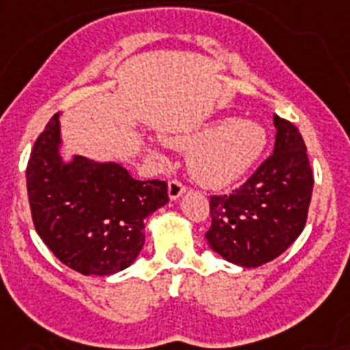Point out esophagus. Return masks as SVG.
<instances>
[{"label": "esophagus", "mask_w": 350, "mask_h": 350, "mask_svg": "<svg viewBox=\"0 0 350 350\" xmlns=\"http://www.w3.org/2000/svg\"><path fill=\"white\" fill-rule=\"evenodd\" d=\"M186 193V186L178 180H170L168 182V195L170 200H177L182 195Z\"/></svg>", "instance_id": "obj_1"}]
</instances>
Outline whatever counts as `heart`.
Instances as JSON below:
<instances>
[{
    "mask_svg": "<svg viewBox=\"0 0 350 350\" xmlns=\"http://www.w3.org/2000/svg\"><path fill=\"white\" fill-rule=\"evenodd\" d=\"M173 148L189 152V172L196 182L224 189L247 175L267 146V130L252 120H220L186 134L166 137Z\"/></svg>",
    "mask_w": 350,
    "mask_h": 350,
    "instance_id": "obj_1",
    "label": "heart"
}]
</instances>
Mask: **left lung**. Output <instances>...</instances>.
<instances>
[{
    "label": "left lung",
    "mask_w": 350,
    "mask_h": 350,
    "mask_svg": "<svg viewBox=\"0 0 350 350\" xmlns=\"http://www.w3.org/2000/svg\"><path fill=\"white\" fill-rule=\"evenodd\" d=\"M273 154L230 195L211 196L207 243L243 268L279 258L308 220L313 172L297 126L275 114Z\"/></svg>",
    "instance_id": "1"
}]
</instances>
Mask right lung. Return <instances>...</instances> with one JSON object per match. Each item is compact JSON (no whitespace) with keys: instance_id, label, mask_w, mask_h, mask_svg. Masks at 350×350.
I'll return each mask as SVG.
<instances>
[{"instance_id":"1","label":"right lung","mask_w":350,"mask_h":350,"mask_svg":"<svg viewBox=\"0 0 350 350\" xmlns=\"http://www.w3.org/2000/svg\"><path fill=\"white\" fill-rule=\"evenodd\" d=\"M60 114L37 137L26 168L31 220L46 247L75 272L129 268L144 245V220L168 204L164 180H135L118 163L60 154Z\"/></svg>"}]
</instances>
